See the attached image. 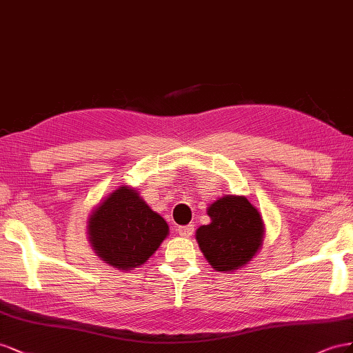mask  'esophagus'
Listing matches in <instances>:
<instances>
[{"label": "esophagus", "instance_id": "1", "mask_svg": "<svg viewBox=\"0 0 353 353\" xmlns=\"http://www.w3.org/2000/svg\"><path fill=\"white\" fill-rule=\"evenodd\" d=\"M194 230H195L194 225H185V226H179L177 232H179V235H180V236L189 238V236H192V235H194Z\"/></svg>", "mask_w": 353, "mask_h": 353}]
</instances>
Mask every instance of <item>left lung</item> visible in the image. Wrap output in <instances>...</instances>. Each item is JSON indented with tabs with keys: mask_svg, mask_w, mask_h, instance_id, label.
I'll return each mask as SVG.
<instances>
[{
	"mask_svg": "<svg viewBox=\"0 0 353 353\" xmlns=\"http://www.w3.org/2000/svg\"><path fill=\"white\" fill-rule=\"evenodd\" d=\"M210 225L196 229V241L211 268L232 272L245 266L260 250L263 220L245 196L226 195L207 208Z\"/></svg>",
	"mask_w": 353,
	"mask_h": 353,
	"instance_id": "1",
	"label": "left lung"
}]
</instances>
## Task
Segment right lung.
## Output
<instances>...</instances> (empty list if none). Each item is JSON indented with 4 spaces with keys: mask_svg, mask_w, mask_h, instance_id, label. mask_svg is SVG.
<instances>
[{
    "mask_svg": "<svg viewBox=\"0 0 353 353\" xmlns=\"http://www.w3.org/2000/svg\"><path fill=\"white\" fill-rule=\"evenodd\" d=\"M87 229L96 254L123 270L142 266L168 235L167 221L124 185L93 210Z\"/></svg>",
    "mask_w": 353,
    "mask_h": 353,
    "instance_id": "1",
    "label": "right lung"
}]
</instances>
